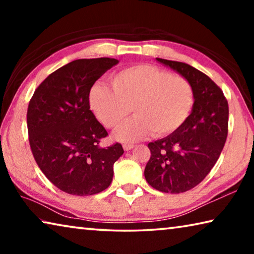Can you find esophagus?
Here are the masks:
<instances>
[{
	"mask_svg": "<svg viewBox=\"0 0 254 254\" xmlns=\"http://www.w3.org/2000/svg\"><path fill=\"white\" fill-rule=\"evenodd\" d=\"M134 148V144H128V143H124L123 144V149L126 150V151H128V150H131Z\"/></svg>",
	"mask_w": 254,
	"mask_h": 254,
	"instance_id": "obj_1",
	"label": "esophagus"
}]
</instances>
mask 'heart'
<instances>
[{
  "instance_id": "1",
  "label": "heart",
  "mask_w": 254,
  "mask_h": 254,
  "mask_svg": "<svg viewBox=\"0 0 254 254\" xmlns=\"http://www.w3.org/2000/svg\"><path fill=\"white\" fill-rule=\"evenodd\" d=\"M112 88L95 84L89 91V104L103 126L117 128L130 114L135 115L115 132L121 141H137L170 135L182 127L191 114L195 91L184 76L160 67L141 64L111 76Z\"/></svg>"
}]
</instances>
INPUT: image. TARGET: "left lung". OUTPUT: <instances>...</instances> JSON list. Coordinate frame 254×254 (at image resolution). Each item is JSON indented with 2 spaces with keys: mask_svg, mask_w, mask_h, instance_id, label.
Returning <instances> with one entry per match:
<instances>
[{
  "mask_svg": "<svg viewBox=\"0 0 254 254\" xmlns=\"http://www.w3.org/2000/svg\"><path fill=\"white\" fill-rule=\"evenodd\" d=\"M187 78L195 104L184 126L173 134L150 142L144 169L149 185L162 192L187 191L204 180L224 148L229 132V104L222 89L190 65L157 58Z\"/></svg>",
  "mask_w": 254,
  "mask_h": 254,
  "instance_id": "obj_1",
  "label": "left lung"
}]
</instances>
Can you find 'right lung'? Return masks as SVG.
<instances>
[{
  "mask_svg": "<svg viewBox=\"0 0 254 254\" xmlns=\"http://www.w3.org/2000/svg\"><path fill=\"white\" fill-rule=\"evenodd\" d=\"M114 58L77 59L50 74L29 102L27 126L34 160L60 190L76 196L98 194L113 178L122 156L115 142L102 148L107 136L89 106L94 83L113 66Z\"/></svg>",
  "mask_w": 254,
  "mask_h": 254,
  "instance_id": "1",
  "label": "right lung"
}]
</instances>
